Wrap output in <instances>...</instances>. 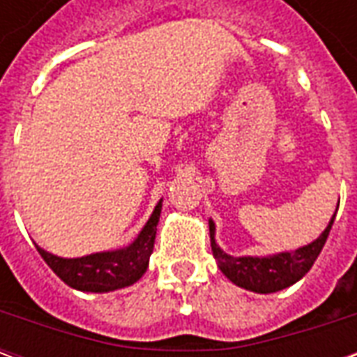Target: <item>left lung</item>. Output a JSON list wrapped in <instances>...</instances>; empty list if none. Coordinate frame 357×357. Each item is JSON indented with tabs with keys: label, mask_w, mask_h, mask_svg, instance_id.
Here are the masks:
<instances>
[{
	"label": "left lung",
	"mask_w": 357,
	"mask_h": 357,
	"mask_svg": "<svg viewBox=\"0 0 357 357\" xmlns=\"http://www.w3.org/2000/svg\"><path fill=\"white\" fill-rule=\"evenodd\" d=\"M335 216H337V212L333 214L329 225L325 227V231L306 247H300L296 250H291V252L262 256V258L260 256H239L237 258V256L225 255L224 250L218 247L216 239H214L216 225H214L212 220H208L212 255L216 258L218 268L222 269V273L241 289L260 292V294L283 291L287 287L300 281L310 271V268L314 266L317 256L321 252L323 245H325V241L329 237Z\"/></svg>",
	"instance_id": "left-lung-1"
}]
</instances>
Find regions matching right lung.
<instances>
[{"instance_id":"add662e5","label":"right lung","mask_w":357,"mask_h":357,"mask_svg":"<svg viewBox=\"0 0 357 357\" xmlns=\"http://www.w3.org/2000/svg\"><path fill=\"white\" fill-rule=\"evenodd\" d=\"M162 210V201L153 210L145 227L132 245L109 252H95L82 258H61L36 245L45 264L68 287L84 292H110L130 287L139 281L149 268V256L153 252L156 225Z\"/></svg>"}]
</instances>
